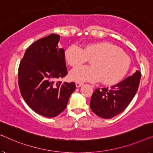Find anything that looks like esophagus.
Instances as JSON below:
<instances>
[{
    "instance_id": "34e87169",
    "label": "esophagus",
    "mask_w": 153,
    "mask_h": 153,
    "mask_svg": "<svg viewBox=\"0 0 153 153\" xmlns=\"http://www.w3.org/2000/svg\"><path fill=\"white\" fill-rule=\"evenodd\" d=\"M82 85H83L82 83H80V82H76V86L77 88L80 87V86H82Z\"/></svg>"
}]
</instances>
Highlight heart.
<instances>
[{
    "label": "heart",
    "mask_w": 153,
    "mask_h": 153,
    "mask_svg": "<svg viewBox=\"0 0 153 153\" xmlns=\"http://www.w3.org/2000/svg\"><path fill=\"white\" fill-rule=\"evenodd\" d=\"M65 58L73 67L90 60L91 66L75 68L69 74L71 80L77 82H97L107 85L117 84L131 67V58L113 43L102 41L86 45L82 49L71 45L65 51Z\"/></svg>",
    "instance_id": "b5f03b06"
}]
</instances>
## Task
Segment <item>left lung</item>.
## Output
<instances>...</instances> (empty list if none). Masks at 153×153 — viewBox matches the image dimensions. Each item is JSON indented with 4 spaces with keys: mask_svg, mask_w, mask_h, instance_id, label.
<instances>
[{
    "mask_svg": "<svg viewBox=\"0 0 153 153\" xmlns=\"http://www.w3.org/2000/svg\"><path fill=\"white\" fill-rule=\"evenodd\" d=\"M141 73L137 70L133 76L110 88H96L91 96V109L97 116L111 119L122 113L135 97L138 90Z\"/></svg>",
    "mask_w": 153,
    "mask_h": 153,
    "instance_id": "obj_1",
    "label": "left lung"
}]
</instances>
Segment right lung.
Returning <instances> with one entry per match:
<instances>
[{"label":"right lung","mask_w":153,"mask_h":153,"mask_svg":"<svg viewBox=\"0 0 153 153\" xmlns=\"http://www.w3.org/2000/svg\"><path fill=\"white\" fill-rule=\"evenodd\" d=\"M60 36L52 33L28 47L18 68V85L25 102L46 117L58 115L76 90L74 82L58 81L67 74L65 50L59 47Z\"/></svg>","instance_id":"add662e5"}]
</instances>
